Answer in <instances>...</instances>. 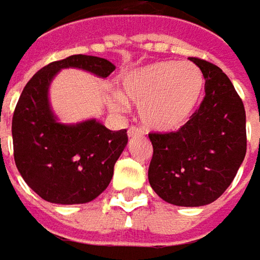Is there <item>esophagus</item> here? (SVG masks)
<instances>
[{
	"label": "esophagus",
	"mask_w": 260,
	"mask_h": 260,
	"mask_svg": "<svg viewBox=\"0 0 260 260\" xmlns=\"http://www.w3.org/2000/svg\"><path fill=\"white\" fill-rule=\"evenodd\" d=\"M127 134H128V137H133V136H137V134H142V128L137 126H132L127 130Z\"/></svg>",
	"instance_id": "esophagus-1"
}]
</instances>
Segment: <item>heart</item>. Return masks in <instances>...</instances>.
<instances>
[{
	"mask_svg": "<svg viewBox=\"0 0 260 260\" xmlns=\"http://www.w3.org/2000/svg\"><path fill=\"white\" fill-rule=\"evenodd\" d=\"M203 74L193 62L158 61L133 70L123 80V93L139 106L142 121L157 132H172L190 118L203 90ZM111 106L124 107L114 95Z\"/></svg>",
	"mask_w": 260,
	"mask_h": 260,
	"instance_id": "obj_1",
	"label": "heart"
}]
</instances>
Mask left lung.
Masks as SVG:
<instances>
[{"instance_id":"left-lung-1","label":"left lung","mask_w":260,"mask_h":260,"mask_svg":"<svg viewBox=\"0 0 260 260\" xmlns=\"http://www.w3.org/2000/svg\"><path fill=\"white\" fill-rule=\"evenodd\" d=\"M205 77V97L177 132L149 133V182L176 206H203L231 186L246 154V113L229 77L217 66L190 57Z\"/></svg>"}]
</instances>
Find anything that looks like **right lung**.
Wrapping results in <instances>:
<instances>
[{
	"mask_svg": "<svg viewBox=\"0 0 260 260\" xmlns=\"http://www.w3.org/2000/svg\"><path fill=\"white\" fill-rule=\"evenodd\" d=\"M109 77L116 66L93 55L53 61L25 84L12 116L14 160L22 179L41 199L78 205L107 189L114 165L127 144V130L111 132L95 120L61 124L48 104V85L61 69Z\"/></svg>",
	"mask_w": 260,
	"mask_h": 260,
	"instance_id": "right-lung-1",
	"label": "right lung"
}]
</instances>
